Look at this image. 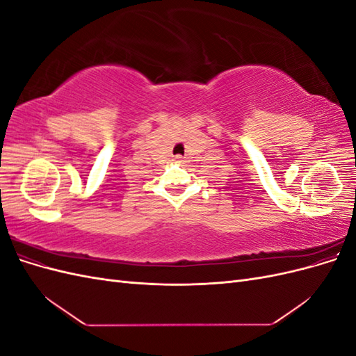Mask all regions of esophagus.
I'll return each mask as SVG.
<instances>
[{
  "label": "esophagus",
  "instance_id": "1",
  "mask_svg": "<svg viewBox=\"0 0 356 356\" xmlns=\"http://www.w3.org/2000/svg\"><path fill=\"white\" fill-rule=\"evenodd\" d=\"M175 161H177V163H182V161H184V157H182V156H175Z\"/></svg>",
  "mask_w": 356,
  "mask_h": 356
}]
</instances>
